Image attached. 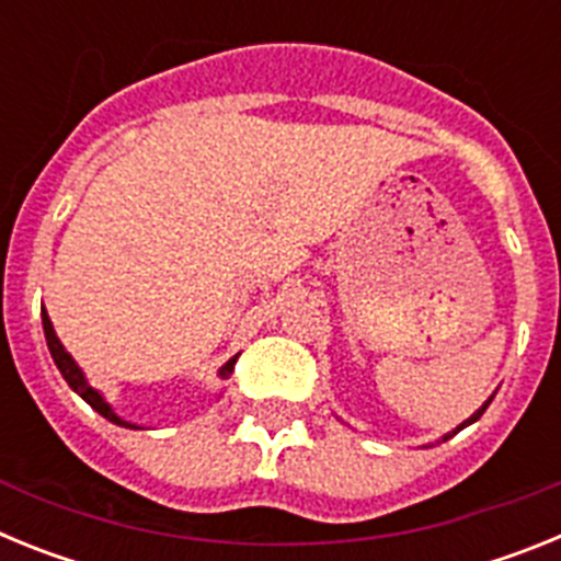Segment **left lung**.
I'll use <instances>...</instances> for the list:
<instances>
[{
  "label": "left lung",
  "mask_w": 561,
  "mask_h": 561,
  "mask_svg": "<svg viewBox=\"0 0 561 561\" xmlns=\"http://www.w3.org/2000/svg\"><path fill=\"white\" fill-rule=\"evenodd\" d=\"M489 401H492V399H489ZM489 401H485V404H483V408H480V410H474V413H472V415H469V419H466V421H460L458 427H455V430H449V433H447V435H444V438H440V440H447V438H453V435H455V433H460V430H463V427H469V424H474V421H478V419H480V415H483V410H485V408H489ZM340 421H342V419H340Z\"/></svg>",
  "instance_id": "8db88e82"
}]
</instances>
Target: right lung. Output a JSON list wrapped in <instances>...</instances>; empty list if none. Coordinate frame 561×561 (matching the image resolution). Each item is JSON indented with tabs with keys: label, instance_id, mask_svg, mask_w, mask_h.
Masks as SVG:
<instances>
[{
	"label": "right lung",
	"instance_id": "right-lung-1",
	"mask_svg": "<svg viewBox=\"0 0 561 561\" xmlns=\"http://www.w3.org/2000/svg\"><path fill=\"white\" fill-rule=\"evenodd\" d=\"M42 325H44V336H47L49 356H53V362H56V368L61 370V376H64V379H67L69 388L76 390V393L81 396V399L87 401L89 408L95 410V413H101L103 419H108V421H112V424H117V427L142 430L140 424H131V421H126V419H123V415H117V410H114L112 404H108L106 396H103L98 388H92V385H89V379H87V374H83L81 365H78V362L72 359V354H69V351L64 348V342L58 340V334H56V329H53V320H49L47 309H42ZM236 359H238V354L232 356V359H227L225 365H221V368H219V379H230L232 368H236ZM219 399H221V393H219Z\"/></svg>",
	"mask_w": 561,
	"mask_h": 561
}]
</instances>
